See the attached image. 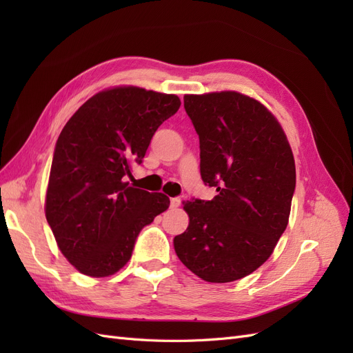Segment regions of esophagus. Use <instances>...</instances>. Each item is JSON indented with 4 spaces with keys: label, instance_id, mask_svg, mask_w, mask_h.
<instances>
[{
    "label": "esophagus",
    "instance_id": "obj_1",
    "mask_svg": "<svg viewBox=\"0 0 353 353\" xmlns=\"http://www.w3.org/2000/svg\"><path fill=\"white\" fill-rule=\"evenodd\" d=\"M181 205V199L179 197H172L170 199V208H178Z\"/></svg>",
    "mask_w": 353,
    "mask_h": 353
}]
</instances>
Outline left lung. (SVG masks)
<instances>
[{
  "mask_svg": "<svg viewBox=\"0 0 353 353\" xmlns=\"http://www.w3.org/2000/svg\"><path fill=\"white\" fill-rule=\"evenodd\" d=\"M200 140V175L212 200L184 201L188 228L174 239L179 261L201 280L243 279L270 258L288 223L296 168L281 125L236 91L184 95Z\"/></svg>",
  "mask_w": 353,
  "mask_h": 353,
  "instance_id": "8db88e82",
  "label": "left lung"
}]
</instances>
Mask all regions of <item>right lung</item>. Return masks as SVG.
Segmentation results:
<instances>
[{
  "label": "right lung",
  "mask_w": 353,
  "mask_h": 353,
  "mask_svg": "<svg viewBox=\"0 0 353 353\" xmlns=\"http://www.w3.org/2000/svg\"><path fill=\"white\" fill-rule=\"evenodd\" d=\"M174 94L117 87L85 101L52 156L46 216L79 272L109 276L131 259L140 231L169 208L163 193L123 183L141 165L157 128L179 109Z\"/></svg>",
  "instance_id": "1"
}]
</instances>
